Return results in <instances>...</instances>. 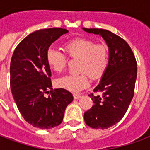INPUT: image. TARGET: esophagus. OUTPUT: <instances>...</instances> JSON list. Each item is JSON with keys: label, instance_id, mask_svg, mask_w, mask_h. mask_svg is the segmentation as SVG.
<instances>
[{"label": "esophagus", "instance_id": "esophagus-1", "mask_svg": "<svg viewBox=\"0 0 150 150\" xmlns=\"http://www.w3.org/2000/svg\"><path fill=\"white\" fill-rule=\"evenodd\" d=\"M73 97H74L75 100H78V99H79V98L81 97V96L79 94H73Z\"/></svg>", "mask_w": 150, "mask_h": 150}]
</instances>
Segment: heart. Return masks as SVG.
<instances>
[{
    "label": "heart",
    "mask_w": 150,
    "mask_h": 150,
    "mask_svg": "<svg viewBox=\"0 0 150 150\" xmlns=\"http://www.w3.org/2000/svg\"><path fill=\"white\" fill-rule=\"evenodd\" d=\"M64 49L71 59H79L78 75H69L56 80V85L72 92H79L90 85V76L100 78L108 64V50L103 43L94 40L76 38L64 44ZM46 62L52 71L62 72L67 64V57L55 47H50L46 54Z\"/></svg>",
    "instance_id": "1"
}]
</instances>
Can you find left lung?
<instances>
[{
  "instance_id": "left-lung-1",
  "label": "left lung",
  "mask_w": 150,
  "mask_h": 150,
  "mask_svg": "<svg viewBox=\"0 0 150 150\" xmlns=\"http://www.w3.org/2000/svg\"><path fill=\"white\" fill-rule=\"evenodd\" d=\"M83 30L100 35L108 47V64L94 91L102 96L89 95L93 101L84 113L85 123L92 129H108L122 119L134 95L137 67L135 56L129 44L110 31L102 29Z\"/></svg>"
}]
</instances>
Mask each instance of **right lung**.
I'll return each instance as SVG.
<instances>
[{"instance_id":"add662e5","label":"right lung","mask_w":150,"mask_h":150,"mask_svg":"<svg viewBox=\"0 0 150 150\" xmlns=\"http://www.w3.org/2000/svg\"><path fill=\"white\" fill-rule=\"evenodd\" d=\"M68 30L62 28L40 30L19 43L10 62V87L21 116L29 124L50 129L62 121L67 106L73 101L71 92L62 88L53 90L51 71L46 54L50 46ZM51 95L46 98L45 93Z\"/></svg>"}]
</instances>
